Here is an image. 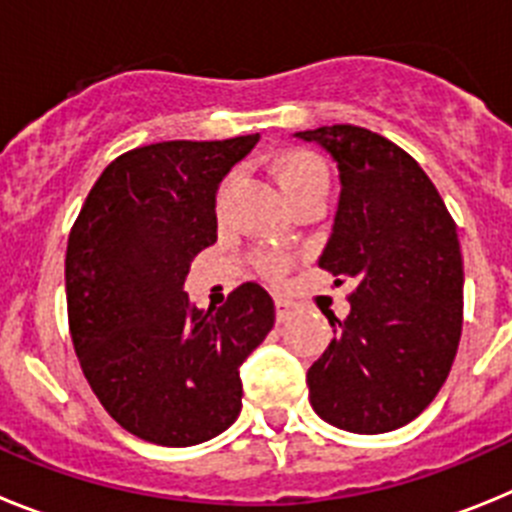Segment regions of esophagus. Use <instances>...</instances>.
<instances>
[{"label": "esophagus", "instance_id": "34e87169", "mask_svg": "<svg viewBox=\"0 0 512 512\" xmlns=\"http://www.w3.org/2000/svg\"><path fill=\"white\" fill-rule=\"evenodd\" d=\"M292 312H295L292 302H287V300H282V297H277V320H279V323H284V320L292 318Z\"/></svg>", "mask_w": 512, "mask_h": 512}]
</instances>
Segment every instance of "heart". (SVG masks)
Returning <instances> with one entry per match:
<instances>
[{
    "instance_id": "heart-1",
    "label": "heart",
    "mask_w": 512,
    "mask_h": 512,
    "mask_svg": "<svg viewBox=\"0 0 512 512\" xmlns=\"http://www.w3.org/2000/svg\"><path fill=\"white\" fill-rule=\"evenodd\" d=\"M269 171L274 174V179H277L292 207L305 200H325V194H328V166H325L318 153L307 151V148H284V151L274 153L269 158ZM230 187H233V176L223 179L220 187H217L215 212H223ZM256 264H259L261 274L269 279H282L289 271V259L282 253H261Z\"/></svg>"
}]
</instances>
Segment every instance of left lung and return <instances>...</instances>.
Returning a JSON list of instances; mask_svg holds the SVG:
<instances>
[{
	"instance_id": "obj_1",
	"label": "left lung",
	"mask_w": 512,
	"mask_h": 512,
	"mask_svg": "<svg viewBox=\"0 0 512 512\" xmlns=\"http://www.w3.org/2000/svg\"><path fill=\"white\" fill-rule=\"evenodd\" d=\"M341 176L320 269L354 279L351 312L328 315L333 341L307 369L312 410L351 433L418 418L454 364L464 323V264L454 217L410 153L356 125L295 133Z\"/></svg>"
}]
</instances>
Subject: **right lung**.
Here are the masks:
<instances>
[{
	"mask_svg": "<svg viewBox=\"0 0 512 512\" xmlns=\"http://www.w3.org/2000/svg\"><path fill=\"white\" fill-rule=\"evenodd\" d=\"M259 140H164L112 161L66 248L69 330L102 408L158 446L210 441L241 413V369L274 328L261 284L200 310L184 279L217 241L215 192Z\"/></svg>",
	"mask_w": 512,
	"mask_h": 512,
	"instance_id": "1",
	"label": "right lung"
}]
</instances>
